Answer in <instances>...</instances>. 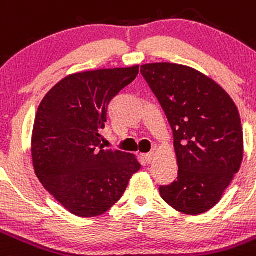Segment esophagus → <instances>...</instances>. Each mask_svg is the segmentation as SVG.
<instances>
[{"label": "esophagus", "mask_w": 256, "mask_h": 256, "mask_svg": "<svg viewBox=\"0 0 256 256\" xmlns=\"http://www.w3.org/2000/svg\"><path fill=\"white\" fill-rule=\"evenodd\" d=\"M154 152H150V154H144V161H146L147 164H151L152 157H154Z\"/></svg>", "instance_id": "esophagus-1"}]
</instances>
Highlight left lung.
Instances as JSON below:
<instances>
[{
    "label": "left lung",
    "instance_id": "1",
    "mask_svg": "<svg viewBox=\"0 0 256 256\" xmlns=\"http://www.w3.org/2000/svg\"><path fill=\"white\" fill-rule=\"evenodd\" d=\"M140 74L174 133L178 179L161 198L184 214L214 207L240 168L244 134L238 110L210 77L176 63H147Z\"/></svg>",
    "mask_w": 256,
    "mask_h": 256
}]
</instances>
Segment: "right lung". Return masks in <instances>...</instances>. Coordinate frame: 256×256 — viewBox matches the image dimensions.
<instances>
[{
    "instance_id": "obj_1",
    "label": "right lung",
    "mask_w": 256,
    "mask_h": 256,
    "mask_svg": "<svg viewBox=\"0 0 256 256\" xmlns=\"http://www.w3.org/2000/svg\"><path fill=\"white\" fill-rule=\"evenodd\" d=\"M138 68L136 64L68 74L38 108L32 134L35 175L72 214H104L140 168L136 154L102 146L108 106L137 77Z\"/></svg>"
}]
</instances>
